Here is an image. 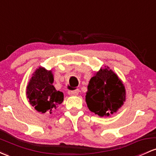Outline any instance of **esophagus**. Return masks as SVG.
<instances>
[{
    "label": "esophagus",
    "mask_w": 156,
    "mask_h": 156,
    "mask_svg": "<svg viewBox=\"0 0 156 156\" xmlns=\"http://www.w3.org/2000/svg\"><path fill=\"white\" fill-rule=\"evenodd\" d=\"M78 92H79L78 89H76V90H74V91H69V92H68V94H69V95L76 96L78 94Z\"/></svg>",
    "instance_id": "esophagus-1"
}]
</instances>
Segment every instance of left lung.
Instances as JSON below:
<instances>
[{"instance_id":"obj_1","label":"left lung","mask_w":156,"mask_h":156,"mask_svg":"<svg viewBox=\"0 0 156 156\" xmlns=\"http://www.w3.org/2000/svg\"><path fill=\"white\" fill-rule=\"evenodd\" d=\"M126 99L125 87L120 78L108 66L101 68L89 80L86 103L91 112L99 117L117 113Z\"/></svg>"}]
</instances>
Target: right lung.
Segmentation results:
<instances>
[{
    "label": "right lung",
    "mask_w": 156,
    "mask_h": 156,
    "mask_svg": "<svg viewBox=\"0 0 156 156\" xmlns=\"http://www.w3.org/2000/svg\"><path fill=\"white\" fill-rule=\"evenodd\" d=\"M54 77L52 70L39 67L32 74L26 87L29 103L38 112L52 114L64 101V94L53 85Z\"/></svg>",
    "instance_id": "add662e5"
}]
</instances>
